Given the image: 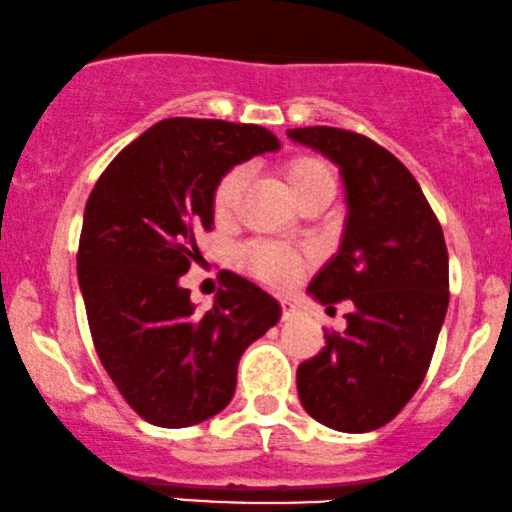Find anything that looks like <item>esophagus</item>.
<instances>
[{
	"label": "esophagus",
	"mask_w": 512,
	"mask_h": 512,
	"mask_svg": "<svg viewBox=\"0 0 512 512\" xmlns=\"http://www.w3.org/2000/svg\"><path fill=\"white\" fill-rule=\"evenodd\" d=\"M299 309L292 299H282V321H290L292 316H297Z\"/></svg>",
	"instance_id": "esophagus-1"
}]
</instances>
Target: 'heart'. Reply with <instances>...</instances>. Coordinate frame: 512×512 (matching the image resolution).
<instances>
[{
	"label": "heart",
	"instance_id": "1",
	"mask_svg": "<svg viewBox=\"0 0 512 512\" xmlns=\"http://www.w3.org/2000/svg\"><path fill=\"white\" fill-rule=\"evenodd\" d=\"M244 170H230L215 186L213 194V215L218 222H227L234 218L239 206V198L244 191ZM282 179H285L287 191L297 203L309 196H333L335 174L323 160L311 158V155H299L285 162L282 167ZM249 266L263 282L270 285H285L297 275L302 258L292 251L278 249L270 244H258L249 251Z\"/></svg>",
	"mask_w": 512,
	"mask_h": 512
}]
</instances>
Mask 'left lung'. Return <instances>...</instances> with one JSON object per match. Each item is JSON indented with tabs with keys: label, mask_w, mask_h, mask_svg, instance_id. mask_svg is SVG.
<instances>
[{
	"label": "left lung",
	"mask_w": 512,
	"mask_h": 512,
	"mask_svg": "<svg viewBox=\"0 0 512 512\" xmlns=\"http://www.w3.org/2000/svg\"><path fill=\"white\" fill-rule=\"evenodd\" d=\"M340 170L338 251L309 282L321 304L350 299L345 333L297 369L302 407L345 434L381 429L422 386L448 311V249L434 210L402 162L362 134L290 129Z\"/></svg>",
	"instance_id": "left-lung-1"
}]
</instances>
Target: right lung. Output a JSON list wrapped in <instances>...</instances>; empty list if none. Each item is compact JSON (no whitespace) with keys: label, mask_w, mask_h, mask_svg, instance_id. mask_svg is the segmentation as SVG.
<instances>
[{"label":"right lung","mask_w":512,"mask_h":512,"mask_svg":"<svg viewBox=\"0 0 512 512\" xmlns=\"http://www.w3.org/2000/svg\"><path fill=\"white\" fill-rule=\"evenodd\" d=\"M256 124L162 119L110 162L90 191L78 287L105 371L143 419L165 429L206 422L230 405L246 347L280 321V302L227 273L208 311L182 275L194 234L213 227L215 186L239 162L275 153Z\"/></svg>","instance_id":"obj_1"}]
</instances>
